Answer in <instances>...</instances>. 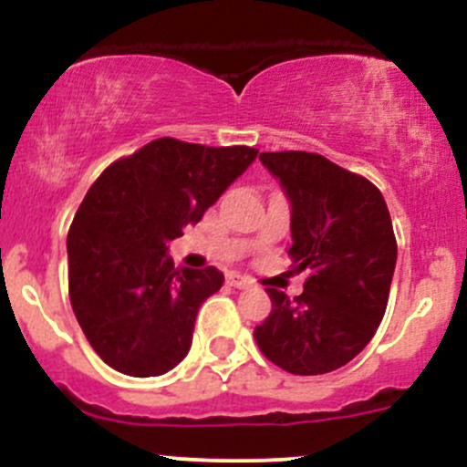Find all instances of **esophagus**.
I'll use <instances>...</instances> for the list:
<instances>
[{
	"instance_id": "esophagus-1",
	"label": "esophagus",
	"mask_w": 467,
	"mask_h": 467,
	"mask_svg": "<svg viewBox=\"0 0 467 467\" xmlns=\"http://www.w3.org/2000/svg\"><path fill=\"white\" fill-rule=\"evenodd\" d=\"M225 282H228L230 286H234V289H248V286H253L251 277L237 275V273H230V275L225 277Z\"/></svg>"
}]
</instances>
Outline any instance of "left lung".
Returning a JSON list of instances; mask_svg holds the SVG:
<instances>
[{"label":"left lung","mask_w":467,"mask_h":467,"mask_svg":"<svg viewBox=\"0 0 467 467\" xmlns=\"http://www.w3.org/2000/svg\"><path fill=\"white\" fill-rule=\"evenodd\" d=\"M291 207L294 300L266 289L273 309L255 327L260 350L294 375H323L355 359L378 332L398 262L393 223L373 182L305 150L260 153Z\"/></svg>","instance_id":"obj_1"}]
</instances>
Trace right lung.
<instances>
[{"label": "right lung", "instance_id": "1", "mask_svg": "<svg viewBox=\"0 0 467 467\" xmlns=\"http://www.w3.org/2000/svg\"><path fill=\"white\" fill-rule=\"evenodd\" d=\"M257 153L160 138L89 187L67 234L69 300L110 368L158 378L185 359L196 314L223 273L176 268L169 242L199 223Z\"/></svg>", "mask_w": 467, "mask_h": 467}]
</instances>
